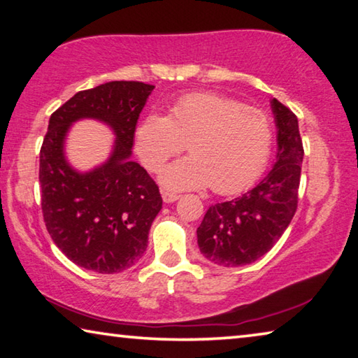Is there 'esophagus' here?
Masks as SVG:
<instances>
[{"mask_svg": "<svg viewBox=\"0 0 358 358\" xmlns=\"http://www.w3.org/2000/svg\"><path fill=\"white\" fill-rule=\"evenodd\" d=\"M162 198L165 203H174L179 199V195H176V193H171V192H166V190H162Z\"/></svg>", "mask_w": 358, "mask_h": 358, "instance_id": "1", "label": "esophagus"}]
</instances>
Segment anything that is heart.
Returning a JSON list of instances; mask_svg holds the SVG:
<instances>
[{
    "instance_id": "b5f03b06",
    "label": "heart",
    "mask_w": 358,
    "mask_h": 358,
    "mask_svg": "<svg viewBox=\"0 0 358 358\" xmlns=\"http://www.w3.org/2000/svg\"><path fill=\"white\" fill-rule=\"evenodd\" d=\"M272 125L264 111L212 92H192L169 105L168 115L150 113L135 130V150L149 171L171 157L160 184L168 190L210 185L222 195L241 192L264 171L272 150Z\"/></svg>"
}]
</instances>
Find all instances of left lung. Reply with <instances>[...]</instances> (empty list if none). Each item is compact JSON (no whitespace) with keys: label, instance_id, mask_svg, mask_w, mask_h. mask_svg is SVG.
Listing matches in <instances>:
<instances>
[{"label":"left lung","instance_id":"obj_1","mask_svg":"<svg viewBox=\"0 0 358 358\" xmlns=\"http://www.w3.org/2000/svg\"><path fill=\"white\" fill-rule=\"evenodd\" d=\"M271 105L278 146L273 168L252 190L210 206L196 229L199 252L212 264H252L277 243L297 210L303 162L299 121L277 99Z\"/></svg>","mask_w":358,"mask_h":358}]
</instances>
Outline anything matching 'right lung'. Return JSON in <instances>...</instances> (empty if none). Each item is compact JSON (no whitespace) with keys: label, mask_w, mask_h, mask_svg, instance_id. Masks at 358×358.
<instances>
[{"label":"right lung","mask_w":358,"mask_h":358,"mask_svg":"<svg viewBox=\"0 0 358 358\" xmlns=\"http://www.w3.org/2000/svg\"><path fill=\"white\" fill-rule=\"evenodd\" d=\"M152 90L141 81H110L77 92L50 116L39 165L43 222L56 247L86 271L119 273L148 248L162 196L130 155ZM80 118H97L117 135L110 159L87 173L69 166L64 154L66 131Z\"/></svg>","instance_id":"right-lung-1"}]
</instances>
